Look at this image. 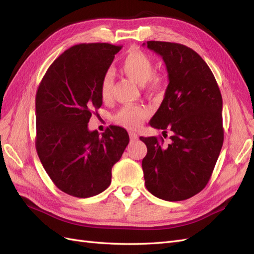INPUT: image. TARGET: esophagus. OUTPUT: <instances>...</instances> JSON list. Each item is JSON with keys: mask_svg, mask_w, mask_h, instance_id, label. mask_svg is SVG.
I'll list each match as a JSON object with an SVG mask.
<instances>
[{"mask_svg": "<svg viewBox=\"0 0 254 254\" xmlns=\"http://www.w3.org/2000/svg\"><path fill=\"white\" fill-rule=\"evenodd\" d=\"M129 136H130V140H131L132 142L139 139V135H137L135 132H132V131L129 132Z\"/></svg>", "mask_w": 254, "mask_h": 254, "instance_id": "34e87169", "label": "esophagus"}]
</instances>
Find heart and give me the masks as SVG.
<instances>
[{
    "instance_id": "b5f03b06",
    "label": "heart",
    "mask_w": 254,
    "mask_h": 254,
    "mask_svg": "<svg viewBox=\"0 0 254 254\" xmlns=\"http://www.w3.org/2000/svg\"><path fill=\"white\" fill-rule=\"evenodd\" d=\"M121 71L129 79L143 86L146 82L149 83V90L158 91L162 88V78L159 75L153 74L152 60L145 53L132 50L130 51L124 60L122 61ZM113 88V76L110 71L106 72L99 84V94L104 101L109 99ZM149 112L141 106H125L113 115L112 121L127 129H136L141 126L143 121L147 119Z\"/></svg>"
}]
</instances>
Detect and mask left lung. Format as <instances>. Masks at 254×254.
Masks as SVG:
<instances>
[{
  "mask_svg": "<svg viewBox=\"0 0 254 254\" xmlns=\"http://www.w3.org/2000/svg\"><path fill=\"white\" fill-rule=\"evenodd\" d=\"M162 57L168 86L163 102L150 120L151 127L173 132L171 143L143 137L147 155L142 161L145 186L166 201L186 200L210 180L224 143L222 98L205 61L179 43H143Z\"/></svg>",
  "mask_w": 254,
  "mask_h": 254,
  "instance_id": "1",
  "label": "left lung"
}]
</instances>
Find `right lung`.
Masks as SVG:
<instances>
[{"instance_id": "right-lung-1", "label": "right lung", "mask_w": 254, "mask_h": 254, "mask_svg": "<svg viewBox=\"0 0 254 254\" xmlns=\"http://www.w3.org/2000/svg\"><path fill=\"white\" fill-rule=\"evenodd\" d=\"M122 47L82 43L64 52L48 68L36 94V149L45 172L64 193L88 198L111 183L112 166L129 143L126 130L90 131L91 115L103 105L102 77Z\"/></svg>"}]
</instances>
